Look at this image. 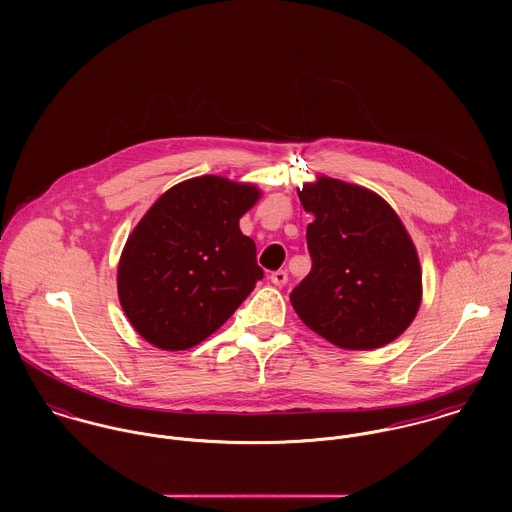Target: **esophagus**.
I'll return each instance as SVG.
<instances>
[{
    "instance_id": "34e87169",
    "label": "esophagus",
    "mask_w": 512,
    "mask_h": 512,
    "mask_svg": "<svg viewBox=\"0 0 512 512\" xmlns=\"http://www.w3.org/2000/svg\"><path fill=\"white\" fill-rule=\"evenodd\" d=\"M270 280H272V284L274 286H286V282H288V272L286 270H276V272H272V276H270Z\"/></svg>"
}]
</instances>
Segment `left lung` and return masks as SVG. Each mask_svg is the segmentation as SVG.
Listing matches in <instances>:
<instances>
[{"mask_svg":"<svg viewBox=\"0 0 512 512\" xmlns=\"http://www.w3.org/2000/svg\"><path fill=\"white\" fill-rule=\"evenodd\" d=\"M311 272L290 293L299 319L341 349L388 345L422 301L416 248L392 207L365 187L319 177L303 185Z\"/></svg>","mask_w":512,"mask_h":512,"instance_id":"obj_1","label":"left lung"}]
</instances>
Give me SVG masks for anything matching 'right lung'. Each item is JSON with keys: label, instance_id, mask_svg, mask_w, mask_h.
Listing matches in <instances>:
<instances>
[{"label": "right lung", "instance_id": "add662e5", "mask_svg": "<svg viewBox=\"0 0 512 512\" xmlns=\"http://www.w3.org/2000/svg\"><path fill=\"white\" fill-rule=\"evenodd\" d=\"M258 197L252 185L203 175L163 193L134 228L118 266V295L151 345H199L264 278L256 244L238 226Z\"/></svg>", "mask_w": 512, "mask_h": 512}]
</instances>
